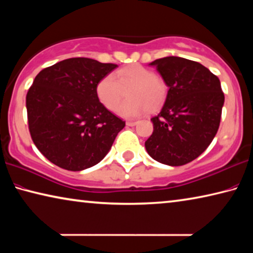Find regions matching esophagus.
<instances>
[{
    "instance_id": "esophagus-1",
    "label": "esophagus",
    "mask_w": 253,
    "mask_h": 253,
    "mask_svg": "<svg viewBox=\"0 0 253 253\" xmlns=\"http://www.w3.org/2000/svg\"><path fill=\"white\" fill-rule=\"evenodd\" d=\"M136 124H137V122H127L126 125L127 126H135Z\"/></svg>"
}]
</instances>
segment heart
Wrapping results in <instances>:
<instances>
[{
  "label": "heart",
  "mask_w": 253,
  "mask_h": 253,
  "mask_svg": "<svg viewBox=\"0 0 253 253\" xmlns=\"http://www.w3.org/2000/svg\"><path fill=\"white\" fill-rule=\"evenodd\" d=\"M129 87L127 93L129 99L117 108L118 114L125 118L137 117L146 110H156L168 93L167 82L153 70L141 64L122 67L115 75H105L95 85V93L107 109L114 110Z\"/></svg>",
  "instance_id": "heart-1"
}]
</instances>
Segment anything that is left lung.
<instances>
[{
	"mask_svg": "<svg viewBox=\"0 0 253 253\" xmlns=\"http://www.w3.org/2000/svg\"><path fill=\"white\" fill-rule=\"evenodd\" d=\"M153 65L169 86L162 110L152 118L147 153L160 163L179 167L203 153L217 133L224 93L218 78L198 62L177 56Z\"/></svg>",
	"mask_w": 253,
	"mask_h": 253,
	"instance_id": "1",
	"label": "left lung"
}]
</instances>
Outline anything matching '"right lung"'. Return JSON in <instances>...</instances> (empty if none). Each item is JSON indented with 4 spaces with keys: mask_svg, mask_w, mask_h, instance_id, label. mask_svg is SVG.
Here are the masks:
<instances>
[{
    "mask_svg": "<svg viewBox=\"0 0 253 253\" xmlns=\"http://www.w3.org/2000/svg\"><path fill=\"white\" fill-rule=\"evenodd\" d=\"M118 65L95 59H64L40 71L27 93L33 142L51 163L81 171L99 163L125 122L99 101L95 85Z\"/></svg>",
    "mask_w": 253,
    "mask_h": 253,
    "instance_id": "add662e5",
    "label": "right lung"
}]
</instances>
